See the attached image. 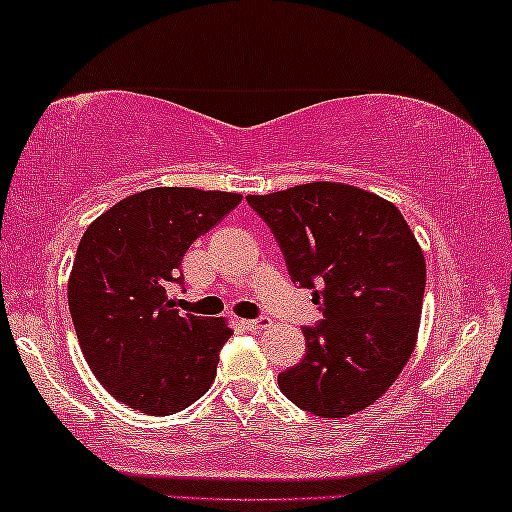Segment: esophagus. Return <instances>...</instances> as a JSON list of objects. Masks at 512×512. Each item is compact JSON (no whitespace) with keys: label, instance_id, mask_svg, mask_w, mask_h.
<instances>
[{"label":"esophagus","instance_id":"obj_1","mask_svg":"<svg viewBox=\"0 0 512 512\" xmlns=\"http://www.w3.org/2000/svg\"><path fill=\"white\" fill-rule=\"evenodd\" d=\"M242 324L247 326L249 331H261V328H268V326H270V319H268V317H258V319L242 321Z\"/></svg>","mask_w":512,"mask_h":512}]
</instances>
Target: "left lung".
<instances>
[{"label":"left lung","instance_id":"1","mask_svg":"<svg viewBox=\"0 0 512 512\" xmlns=\"http://www.w3.org/2000/svg\"><path fill=\"white\" fill-rule=\"evenodd\" d=\"M277 237L296 284L324 312L303 328L305 359L277 382L317 417L342 419L373 405L417 345L426 261L394 202L338 181L247 195Z\"/></svg>","mask_w":512,"mask_h":512}]
</instances>
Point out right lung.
<instances>
[{
	"instance_id": "1",
	"label": "right lung",
	"mask_w": 512,
	"mask_h": 512,
	"mask_svg": "<svg viewBox=\"0 0 512 512\" xmlns=\"http://www.w3.org/2000/svg\"><path fill=\"white\" fill-rule=\"evenodd\" d=\"M240 193L160 186L128 195L83 233L69 272V312L90 370L116 401L172 415L212 387L226 319L174 310L188 247L214 228Z\"/></svg>"
}]
</instances>
